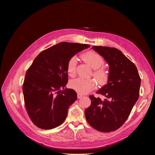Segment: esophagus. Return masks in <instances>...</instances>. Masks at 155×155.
Returning <instances> with one entry per match:
<instances>
[{
  "mask_svg": "<svg viewBox=\"0 0 155 155\" xmlns=\"http://www.w3.org/2000/svg\"><path fill=\"white\" fill-rule=\"evenodd\" d=\"M82 96H82V94H77V98H78V99L81 98Z\"/></svg>",
  "mask_w": 155,
  "mask_h": 155,
  "instance_id": "obj_1",
  "label": "esophagus"
}]
</instances>
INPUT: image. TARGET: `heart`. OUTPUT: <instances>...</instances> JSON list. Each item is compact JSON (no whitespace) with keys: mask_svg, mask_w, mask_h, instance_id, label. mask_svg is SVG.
Instances as JSON below:
<instances>
[{"mask_svg":"<svg viewBox=\"0 0 155 155\" xmlns=\"http://www.w3.org/2000/svg\"><path fill=\"white\" fill-rule=\"evenodd\" d=\"M82 59L87 64L94 69L93 75L100 84H105L109 78V73L104 67L105 61L101 55L95 51H88L82 55ZM77 58L72 56L69 58L67 63V73L70 77H74L76 73ZM70 87L78 93L84 94L96 88L97 83L94 79H83L77 78L71 81Z\"/></svg>","mask_w":155,"mask_h":155,"instance_id":"heart-1","label":"heart"}]
</instances>
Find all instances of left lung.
I'll return each instance as SVG.
<instances>
[{"instance_id": "obj_1", "label": "left lung", "mask_w": 155, "mask_h": 155, "mask_svg": "<svg viewBox=\"0 0 155 155\" xmlns=\"http://www.w3.org/2000/svg\"><path fill=\"white\" fill-rule=\"evenodd\" d=\"M109 65V78L96 93L105 97L90 96L91 105L85 110L88 124L102 132L115 131L128 118L140 96L141 78L133 62L114 48L92 46Z\"/></svg>"}]
</instances>
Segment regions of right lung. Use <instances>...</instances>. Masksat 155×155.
Masks as SVG:
<instances>
[{"label": "right lung", "instance_id": "obj_1", "mask_svg": "<svg viewBox=\"0 0 155 155\" xmlns=\"http://www.w3.org/2000/svg\"><path fill=\"white\" fill-rule=\"evenodd\" d=\"M90 46L59 42L34 59L26 72L23 93L27 112L35 126L50 130L65 121L69 107L77 100L74 90L64 89L68 82L67 63L70 58Z\"/></svg>", "mask_w": 155, "mask_h": 155}]
</instances>
